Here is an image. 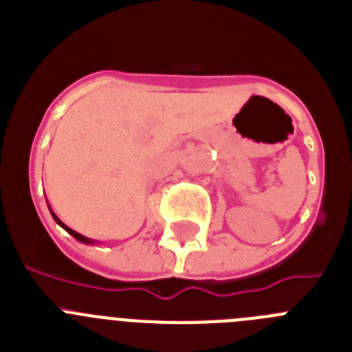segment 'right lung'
<instances>
[{
  "label": "right lung",
  "instance_id": "1",
  "mask_svg": "<svg viewBox=\"0 0 352 352\" xmlns=\"http://www.w3.org/2000/svg\"><path fill=\"white\" fill-rule=\"evenodd\" d=\"M52 217H54V220H56V222L60 223V226H61V227H65V229H67V231H68V232H70V234H72V236H74V238H76V239H79V241H84V243H91V239H88V238H84V236H82V234H79V232H76V231H74V229H70V227H67V226H65V223H63V222H61V220H60V219H58V217H56V214H54V213H52Z\"/></svg>",
  "mask_w": 352,
  "mask_h": 352
}]
</instances>
